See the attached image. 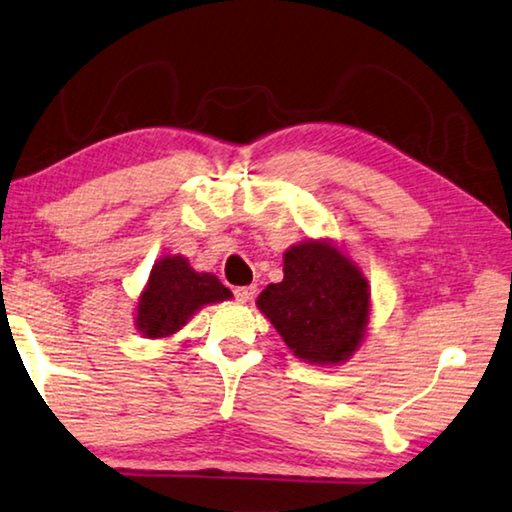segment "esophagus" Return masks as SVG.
I'll return each instance as SVG.
<instances>
[{
    "label": "esophagus",
    "mask_w": 512,
    "mask_h": 512,
    "mask_svg": "<svg viewBox=\"0 0 512 512\" xmlns=\"http://www.w3.org/2000/svg\"><path fill=\"white\" fill-rule=\"evenodd\" d=\"M254 295H256V286H240L233 290V297H236L238 301H249Z\"/></svg>",
    "instance_id": "34e87169"
}]
</instances>
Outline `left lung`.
<instances>
[{"mask_svg": "<svg viewBox=\"0 0 512 512\" xmlns=\"http://www.w3.org/2000/svg\"><path fill=\"white\" fill-rule=\"evenodd\" d=\"M258 308L295 356L340 363L363 342L370 288L338 249L308 240L286 251L283 281L261 292Z\"/></svg>", "mask_w": 512, "mask_h": 512, "instance_id": "8db88e82", "label": "left lung"}]
</instances>
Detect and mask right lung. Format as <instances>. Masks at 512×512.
Here are the masks:
<instances>
[{
	"label": "right lung",
	"instance_id": "right-lung-1",
	"mask_svg": "<svg viewBox=\"0 0 512 512\" xmlns=\"http://www.w3.org/2000/svg\"><path fill=\"white\" fill-rule=\"evenodd\" d=\"M231 297L213 274L192 270L186 258L167 256L149 274V286L140 295L138 329L147 338H165L179 331L188 317L204 304Z\"/></svg>",
	"mask_w": 512,
	"mask_h": 512
}]
</instances>
